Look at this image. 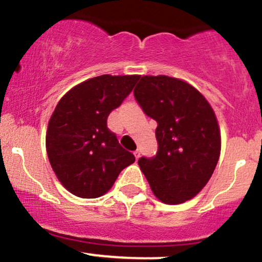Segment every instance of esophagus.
Returning a JSON list of instances; mask_svg holds the SVG:
<instances>
[{
    "instance_id": "1",
    "label": "esophagus",
    "mask_w": 262,
    "mask_h": 262,
    "mask_svg": "<svg viewBox=\"0 0 262 262\" xmlns=\"http://www.w3.org/2000/svg\"><path fill=\"white\" fill-rule=\"evenodd\" d=\"M134 155H135V159H139V156H140V150H135Z\"/></svg>"
}]
</instances>
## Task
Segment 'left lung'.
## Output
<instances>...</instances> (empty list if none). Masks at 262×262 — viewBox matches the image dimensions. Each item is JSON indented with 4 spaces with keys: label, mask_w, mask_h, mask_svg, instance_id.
Instances as JSON below:
<instances>
[{
    "label": "left lung",
    "mask_w": 262,
    "mask_h": 262,
    "mask_svg": "<svg viewBox=\"0 0 262 262\" xmlns=\"http://www.w3.org/2000/svg\"><path fill=\"white\" fill-rule=\"evenodd\" d=\"M134 97L158 123V152L138 160L152 193L179 204L193 198L209 181L221 154V132L210 104L185 81L143 76Z\"/></svg>",
    "instance_id": "left-lung-1"
}]
</instances>
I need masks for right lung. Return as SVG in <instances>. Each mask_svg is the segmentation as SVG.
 <instances>
[{
    "label": "right lung",
    "instance_id": "add662e5",
    "mask_svg": "<svg viewBox=\"0 0 262 262\" xmlns=\"http://www.w3.org/2000/svg\"><path fill=\"white\" fill-rule=\"evenodd\" d=\"M139 77L102 75L87 80L66 93L50 117L48 158L59 181L75 196H102L135 161L108 129L107 118Z\"/></svg>",
    "mask_w": 262,
    "mask_h": 262
}]
</instances>
